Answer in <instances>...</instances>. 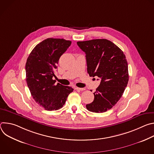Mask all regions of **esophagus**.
I'll list each match as a JSON object with an SVG mask.
<instances>
[{"label": "esophagus", "instance_id": "34e87169", "mask_svg": "<svg viewBox=\"0 0 154 154\" xmlns=\"http://www.w3.org/2000/svg\"><path fill=\"white\" fill-rule=\"evenodd\" d=\"M74 89L76 90H79V91H84V90H85V88H79V87H77V86L74 87Z\"/></svg>", "mask_w": 154, "mask_h": 154}]
</instances>
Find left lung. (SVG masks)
Returning <instances> with one entry per match:
<instances>
[{
  "mask_svg": "<svg viewBox=\"0 0 154 154\" xmlns=\"http://www.w3.org/2000/svg\"><path fill=\"white\" fill-rule=\"evenodd\" d=\"M77 44L86 54L88 73L90 77L97 76L100 79L93 93V102L86 107L90 112H105L118 102L127 85L125 56L113 42L106 39L79 41Z\"/></svg>",
  "mask_w": 154,
  "mask_h": 154,
  "instance_id": "1",
  "label": "left lung"
}]
</instances>
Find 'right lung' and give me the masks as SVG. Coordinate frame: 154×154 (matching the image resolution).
Listing matches in <instances>:
<instances>
[{"instance_id":"obj_1","label":"right lung","mask_w":154,"mask_h":154,"mask_svg":"<svg viewBox=\"0 0 154 154\" xmlns=\"http://www.w3.org/2000/svg\"><path fill=\"white\" fill-rule=\"evenodd\" d=\"M71 41L48 38L37 45L30 54L26 64V81L32 96L46 110L54 111L64 105L72 87L58 83L54 71L60 57L71 46Z\"/></svg>"}]
</instances>
